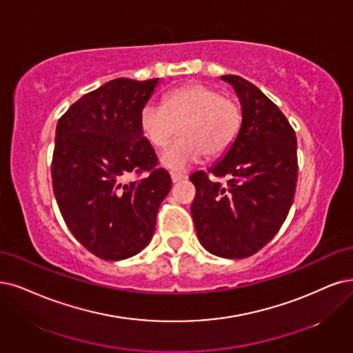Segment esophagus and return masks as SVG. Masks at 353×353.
<instances>
[{
  "instance_id": "esophagus-1",
  "label": "esophagus",
  "mask_w": 353,
  "mask_h": 353,
  "mask_svg": "<svg viewBox=\"0 0 353 353\" xmlns=\"http://www.w3.org/2000/svg\"><path fill=\"white\" fill-rule=\"evenodd\" d=\"M186 179V174H181V173H172V181L173 183H179V181H181V180H185Z\"/></svg>"
}]
</instances>
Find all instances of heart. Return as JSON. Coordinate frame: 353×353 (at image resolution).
Wrapping results in <instances>:
<instances>
[{"mask_svg": "<svg viewBox=\"0 0 353 353\" xmlns=\"http://www.w3.org/2000/svg\"><path fill=\"white\" fill-rule=\"evenodd\" d=\"M139 128L155 150L165 148L179 128L180 139L161 154L160 163L172 172H181L205 154L216 159L231 148L241 128V110L214 87L188 83L167 93L161 106H143Z\"/></svg>", "mask_w": 353, "mask_h": 353, "instance_id": "heart-1", "label": "heart"}]
</instances>
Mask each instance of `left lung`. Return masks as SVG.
<instances>
[{
	"instance_id": "1",
	"label": "left lung",
	"mask_w": 353,
	"mask_h": 353,
	"mask_svg": "<svg viewBox=\"0 0 353 353\" xmlns=\"http://www.w3.org/2000/svg\"><path fill=\"white\" fill-rule=\"evenodd\" d=\"M221 78L240 99L241 128L223 160L190 174L196 188L190 212L208 252L244 259L263 249L288 216L298 177L296 137L276 104L254 84L239 75Z\"/></svg>"
}]
</instances>
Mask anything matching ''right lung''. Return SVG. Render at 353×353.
I'll list each match as a JSON object with an SVG mask.
<instances>
[{"mask_svg":"<svg viewBox=\"0 0 353 353\" xmlns=\"http://www.w3.org/2000/svg\"><path fill=\"white\" fill-rule=\"evenodd\" d=\"M159 78H116L90 91L57 125L52 186L72 236L104 260L145 249L172 189L139 128Z\"/></svg>","mask_w":353,"mask_h":353,"instance_id":"obj_1","label":"right lung"}]
</instances>
